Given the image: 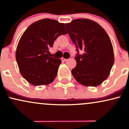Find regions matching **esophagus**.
<instances>
[{"label": "esophagus", "mask_w": 129, "mask_h": 129, "mask_svg": "<svg viewBox=\"0 0 129 129\" xmlns=\"http://www.w3.org/2000/svg\"><path fill=\"white\" fill-rule=\"evenodd\" d=\"M67 59L64 58V57H63L61 58V60L62 62H66V61H67Z\"/></svg>", "instance_id": "esophagus-1"}]
</instances>
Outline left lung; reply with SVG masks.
Segmentation results:
<instances>
[{
  "label": "left lung",
  "mask_w": 129,
  "mask_h": 129,
  "mask_svg": "<svg viewBox=\"0 0 129 129\" xmlns=\"http://www.w3.org/2000/svg\"><path fill=\"white\" fill-rule=\"evenodd\" d=\"M65 25L78 52L72 75L82 85L98 86L108 78L114 63L110 38L101 26L89 19H76Z\"/></svg>",
  "instance_id": "1"
}]
</instances>
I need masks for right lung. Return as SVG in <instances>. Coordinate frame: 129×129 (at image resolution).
<instances>
[{"label": "right lung", "mask_w": 129, "mask_h": 129, "mask_svg": "<svg viewBox=\"0 0 129 129\" xmlns=\"http://www.w3.org/2000/svg\"><path fill=\"white\" fill-rule=\"evenodd\" d=\"M66 34L63 23L50 19L34 22L23 33L16 59L20 74L29 84L47 85L55 79L61 60L50 57L49 48L60 35Z\"/></svg>", "instance_id": "1"}]
</instances>
